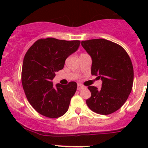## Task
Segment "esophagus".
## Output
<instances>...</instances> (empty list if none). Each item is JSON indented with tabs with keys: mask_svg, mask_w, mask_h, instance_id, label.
<instances>
[{
	"mask_svg": "<svg viewBox=\"0 0 148 148\" xmlns=\"http://www.w3.org/2000/svg\"><path fill=\"white\" fill-rule=\"evenodd\" d=\"M85 87L84 86H83L82 84H78V86H77V90H81V89H83V88H84Z\"/></svg>",
	"mask_w": 148,
	"mask_h": 148,
	"instance_id": "34e87169",
	"label": "esophagus"
}]
</instances>
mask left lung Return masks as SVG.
Segmentation results:
<instances>
[{"label":"left lung","mask_w":148,"mask_h":148,"mask_svg":"<svg viewBox=\"0 0 148 148\" xmlns=\"http://www.w3.org/2000/svg\"><path fill=\"white\" fill-rule=\"evenodd\" d=\"M81 45L92 58V75L102 81L101 89L88 86L91 97L86 103L98 114L114 113L127 101L133 86L130 58L121 46L104 39L82 41Z\"/></svg>","instance_id":"8db88e82"}]
</instances>
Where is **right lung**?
<instances>
[{
    "label": "right lung",
    "instance_id": "1",
    "mask_svg": "<svg viewBox=\"0 0 148 148\" xmlns=\"http://www.w3.org/2000/svg\"><path fill=\"white\" fill-rule=\"evenodd\" d=\"M79 40H61L48 37L37 40L25 53L21 81L25 96L34 109L49 118L63 115L69 108L77 84H58L52 80L56 72L64 67L67 58L79 47Z\"/></svg>",
    "mask_w": 148,
    "mask_h": 148
}]
</instances>
